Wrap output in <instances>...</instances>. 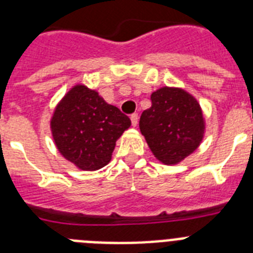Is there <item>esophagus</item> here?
<instances>
[{
    "label": "esophagus",
    "mask_w": 253,
    "mask_h": 253,
    "mask_svg": "<svg viewBox=\"0 0 253 253\" xmlns=\"http://www.w3.org/2000/svg\"><path fill=\"white\" fill-rule=\"evenodd\" d=\"M138 119H139V116H138V114H131V115H130V120H131V125H133V126H137Z\"/></svg>",
    "instance_id": "34e87169"
}]
</instances>
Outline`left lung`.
<instances>
[{
    "mask_svg": "<svg viewBox=\"0 0 253 253\" xmlns=\"http://www.w3.org/2000/svg\"><path fill=\"white\" fill-rule=\"evenodd\" d=\"M152 106L142 113L139 128L154 157L176 165L202 143L205 119L200 104L180 87H161L151 95Z\"/></svg>",
    "mask_w": 253,
    "mask_h": 253,
    "instance_id": "1",
    "label": "left lung"
}]
</instances>
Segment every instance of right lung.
Segmentation results:
<instances>
[{
  "label": "right lung",
  "instance_id": "right-lung-1",
  "mask_svg": "<svg viewBox=\"0 0 253 253\" xmlns=\"http://www.w3.org/2000/svg\"><path fill=\"white\" fill-rule=\"evenodd\" d=\"M130 125L128 116L84 84H76L63 96L50 119L59 153L84 171L106 166L116 140Z\"/></svg>",
  "mask_w": 253,
  "mask_h": 253
}]
</instances>
